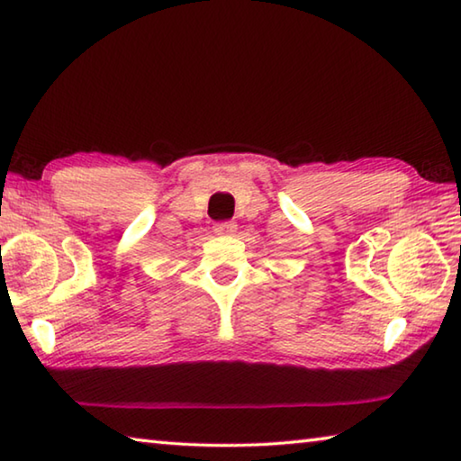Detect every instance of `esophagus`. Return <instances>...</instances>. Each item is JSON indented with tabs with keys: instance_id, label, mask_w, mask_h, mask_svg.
Masks as SVG:
<instances>
[{
	"instance_id": "1",
	"label": "esophagus",
	"mask_w": 461,
	"mask_h": 461,
	"mask_svg": "<svg viewBox=\"0 0 461 461\" xmlns=\"http://www.w3.org/2000/svg\"><path fill=\"white\" fill-rule=\"evenodd\" d=\"M236 231V223L233 221H217L215 223V233H231Z\"/></svg>"
}]
</instances>
